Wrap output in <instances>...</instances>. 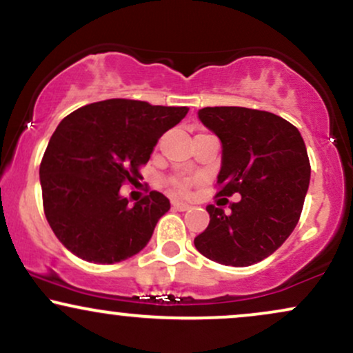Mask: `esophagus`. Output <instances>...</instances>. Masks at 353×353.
I'll return each instance as SVG.
<instances>
[{
	"label": "esophagus",
	"instance_id": "34e87169",
	"mask_svg": "<svg viewBox=\"0 0 353 353\" xmlns=\"http://www.w3.org/2000/svg\"><path fill=\"white\" fill-rule=\"evenodd\" d=\"M172 208L176 210H188L190 209V204H185V202L181 201H172Z\"/></svg>",
	"mask_w": 353,
	"mask_h": 353
}]
</instances>
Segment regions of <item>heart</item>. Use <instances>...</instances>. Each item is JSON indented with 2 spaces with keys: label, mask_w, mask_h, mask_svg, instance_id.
Instances as JSON below:
<instances>
[{
  "label": "heart",
  "mask_w": 353,
  "mask_h": 353,
  "mask_svg": "<svg viewBox=\"0 0 353 353\" xmlns=\"http://www.w3.org/2000/svg\"><path fill=\"white\" fill-rule=\"evenodd\" d=\"M172 188H174V190H176V192H179V194H185L188 192V189H189V181H184V179H174L172 182Z\"/></svg>",
  "instance_id": "b5f03b06"
}]
</instances>
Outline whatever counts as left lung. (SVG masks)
Wrapping results in <instances>:
<instances>
[{
  "label": "left lung",
  "instance_id": "1",
  "mask_svg": "<svg viewBox=\"0 0 353 353\" xmlns=\"http://www.w3.org/2000/svg\"><path fill=\"white\" fill-rule=\"evenodd\" d=\"M222 144L219 196L239 194L230 210L208 205L210 216L194 245L224 265L264 261L292 234L309 190L310 163L301 132L281 116L221 106L197 112Z\"/></svg>",
  "mask_w": 353,
  "mask_h": 353
}]
</instances>
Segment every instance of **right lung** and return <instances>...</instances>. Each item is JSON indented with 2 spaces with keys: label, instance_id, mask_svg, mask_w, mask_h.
I'll use <instances>...</instances> for the list:
<instances>
[{
  "label": "right lung",
  "instance_id": "1",
  "mask_svg": "<svg viewBox=\"0 0 353 353\" xmlns=\"http://www.w3.org/2000/svg\"><path fill=\"white\" fill-rule=\"evenodd\" d=\"M188 111L108 99L61 121L39 165L44 214L61 244L94 264L125 261L148 245L169 199L152 190L129 204L121 185L143 179L139 168Z\"/></svg>",
  "mask_w": 353,
  "mask_h": 353
}]
</instances>
